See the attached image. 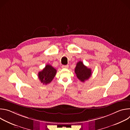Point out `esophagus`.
Wrapping results in <instances>:
<instances>
[{
  "label": "esophagus",
  "mask_w": 130,
  "mask_h": 130,
  "mask_svg": "<svg viewBox=\"0 0 130 130\" xmlns=\"http://www.w3.org/2000/svg\"><path fill=\"white\" fill-rule=\"evenodd\" d=\"M68 67H69V66L68 65H62V68H68Z\"/></svg>",
  "instance_id": "1"
}]
</instances>
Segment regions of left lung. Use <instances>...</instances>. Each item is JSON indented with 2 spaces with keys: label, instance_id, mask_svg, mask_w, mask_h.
<instances>
[{
  "label": "left lung",
  "instance_id": "obj_1",
  "mask_svg": "<svg viewBox=\"0 0 130 130\" xmlns=\"http://www.w3.org/2000/svg\"><path fill=\"white\" fill-rule=\"evenodd\" d=\"M75 72L77 78L82 82L87 80L91 75V70L85 66L81 61L77 63Z\"/></svg>",
  "mask_w": 130,
  "mask_h": 130
}]
</instances>
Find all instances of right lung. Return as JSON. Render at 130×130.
Masks as SVG:
<instances>
[{"label": "right lung", "mask_w": 130, "mask_h": 130, "mask_svg": "<svg viewBox=\"0 0 130 130\" xmlns=\"http://www.w3.org/2000/svg\"><path fill=\"white\" fill-rule=\"evenodd\" d=\"M57 70L50 65H46L45 67L38 73V77L43 84L50 83L54 78Z\"/></svg>", "instance_id": "1"}]
</instances>
